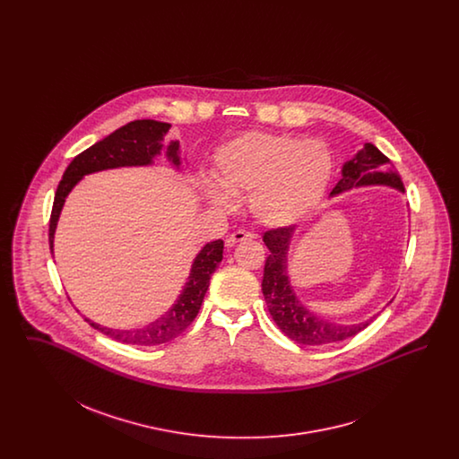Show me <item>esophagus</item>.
Returning a JSON list of instances; mask_svg holds the SVG:
<instances>
[{"instance_id": "1", "label": "esophagus", "mask_w": 459, "mask_h": 459, "mask_svg": "<svg viewBox=\"0 0 459 459\" xmlns=\"http://www.w3.org/2000/svg\"><path fill=\"white\" fill-rule=\"evenodd\" d=\"M247 239H255V234H253V232H247V230H238V232L227 236L225 246H227V247H232V246H236L240 240Z\"/></svg>"}]
</instances>
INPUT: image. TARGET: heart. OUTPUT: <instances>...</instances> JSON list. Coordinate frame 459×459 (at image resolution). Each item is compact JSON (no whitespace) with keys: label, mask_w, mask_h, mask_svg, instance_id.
I'll list each match as a JSON object with an SVG mask.
<instances>
[{"label":"heart","mask_w":459,"mask_h":459,"mask_svg":"<svg viewBox=\"0 0 459 459\" xmlns=\"http://www.w3.org/2000/svg\"><path fill=\"white\" fill-rule=\"evenodd\" d=\"M333 161L318 139L289 134L247 132L215 154V184L206 191L219 208L232 197L249 196V208L263 225L287 227L320 203Z\"/></svg>","instance_id":"1"}]
</instances>
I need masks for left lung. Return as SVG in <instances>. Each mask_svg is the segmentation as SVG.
<instances>
[{
  "label": "left lung",
  "instance_id": "1",
  "mask_svg": "<svg viewBox=\"0 0 459 459\" xmlns=\"http://www.w3.org/2000/svg\"><path fill=\"white\" fill-rule=\"evenodd\" d=\"M391 186L404 193L401 175L394 170L391 160L367 143L361 152L344 163L342 178L335 184L330 196L346 193L352 187L361 186ZM294 227H279L264 232L263 242L266 244L270 255L264 263L262 290L268 311L289 339L303 346H324L330 342L344 341L356 335L363 328L368 327L373 318L354 324V325H339L328 322L325 318L311 313L296 296L287 275V251L292 238Z\"/></svg>",
  "mask_w": 459,
  "mask_h": 459
}]
</instances>
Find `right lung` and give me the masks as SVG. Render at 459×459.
Returning <instances> with one entry per match:
<instances>
[{"label":"right lung","mask_w":459,"mask_h":459,"mask_svg":"<svg viewBox=\"0 0 459 459\" xmlns=\"http://www.w3.org/2000/svg\"><path fill=\"white\" fill-rule=\"evenodd\" d=\"M170 129V124L156 122V120H134L127 126L117 129L113 134L107 135L103 141L92 144L86 152L77 154L70 165L66 167L64 178L58 184L55 193L51 219H49V249L53 255V240L56 223L60 219V212L64 208L65 197L74 189V186L84 177L94 174L100 170L118 169V167H143L152 165L156 154H161V141L163 135ZM178 141H172L167 148V158L172 161L174 167H180L178 156ZM223 258V240L208 242L196 256L193 263L189 281L184 285L182 294L175 301V305L158 320L150 325L134 330H117V328L101 327L86 318L89 325L101 333L108 335L111 339L124 342V344H135V346H158L175 339L186 328L193 324L199 313L204 294L210 287V279L217 270L219 263Z\"/></svg>","instance_id":"1"}]
</instances>
